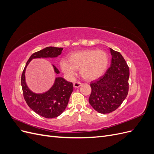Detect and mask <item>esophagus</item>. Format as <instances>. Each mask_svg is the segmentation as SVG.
<instances>
[{
    "instance_id": "34e87169",
    "label": "esophagus",
    "mask_w": 154,
    "mask_h": 154,
    "mask_svg": "<svg viewBox=\"0 0 154 154\" xmlns=\"http://www.w3.org/2000/svg\"><path fill=\"white\" fill-rule=\"evenodd\" d=\"M82 85V83L80 82H75L73 83V86L74 88H78Z\"/></svg>"
}]
</instances>
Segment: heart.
<instances>
[{"mask_svg":"<svg viewBox=\"0 0 154 154\" xmlns=\"http://www.w3.org/2000/svg\"><path fill=\"white\" fill-rule=\"evenodd\" d=\"M69 62L63 60L60 62L62 71L72 76L76 70L80 69L82 76L87 80H94L103 75L109 63L108 54L103 50L85 49L69 54Z\"/></svg>","mask_w":154,"mask_h":154,"instance_id":"obj_1","label":"heart"}]
</instances>
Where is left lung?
<instances>
[{
  "instance_id": "left-lung-1",
  "label": "left lung",
  "mask_w": 154,
  "mask_h": 154,
  "mask_svg": "<svg viewBox=\"0 0 154 154\" xmlns=\"http://www.w3.org/2000/svg\"><path fill=\"white\" fill-rule=\"evenodd\" d=\"M111 64L104 75L91 82L88 101L97 112L108 114L117 109L128 92L129 67L120 53L110 48Z\"/></svg>"
}]
</instances>
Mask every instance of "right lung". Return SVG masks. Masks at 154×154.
<instances>
[{"mask_svg": "<svg viewBox=\"0 0 154 154\" xmlns=\"http://www.w3.org/2000/svg\"><path fill=\"white\" fill-rule=\"evenodd\" d=\"M62 50V48L47 47L33 53L27 60L22 74L21 85L26 103L36 114L45 118H57L65 110L73 91L72 83L66 81L62 77H57L49 90L44 93L36 94L32 92L26 84V69L32 59L56 58L61 54ZM53 67L54 72L59 74L58 69L53 65Z\"/></svg>", "mask_w": 154, "mask_h": 154, "instance_id": "right-lung-1", "label": "right lung"}]
</instances>
